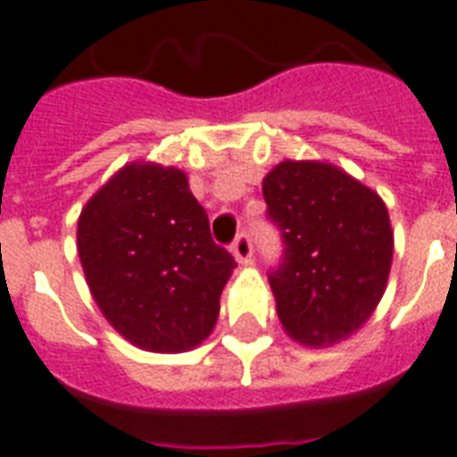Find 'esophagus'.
I'll return each instance as SVG.
<instances>
[{"instance_id":"obj_1","label":"esophagus","mask_w":457,"mask_h":457,"mask_svg":"<svg viewBox=\"0 0 457 457\" xmlns=\"http://www.w3.org/2000/svg\"><path fill=\"white\" fill-rule=\"evenodd\" d=\"M232 253H235V258L239 262H246L251 255H253V246H251V239H248V235H244L241 232L239 237L235 239V244H232Z\"/></svg>"}]
</instances>
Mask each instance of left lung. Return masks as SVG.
I'll return each instance as SVG.
<instances>
[{
	"instance_id": "8db88e82",
	"label": "left lung",
	"mask_w": 457,
	"mask_h": 457,
	"mask_svg": "<svg viewBox=\"0 0 457 457\" xmlns=\"http://www.w3.org/2000/svg\"><path fill=\"white\" fill-rule=\"evenodd\" d=\"M284 237L270 287L284 331L310 347L357 333L387 288L395 232L378 192L328 162L287 159L262 178Z\"/></svg>"
}]
</instances>
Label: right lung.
<instances>
[{
    "label": "right lung",
    "mask_w": 457,
    "mask_h": 457,
    "mask_svg": "<svg viewBox=\"0 0 457 457\" xmlns=\"http://www.w3.org/2000/svg\"><path fill=\"white\" fill-rule=\"evenodd\" d=\"M77 251L96 305L147 352H187L206 340L237 267L211 239L209 216L176 166L131 162L81 209Z\"/></svg>",
    "instance_id": "1"
}]
</instances>
